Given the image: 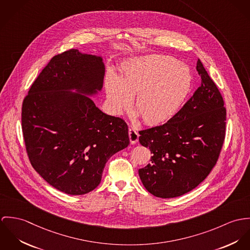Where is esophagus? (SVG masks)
<instances>
[{"label":"esophagus","mask_w":250,"mask_h":250,"mask_svg":"<svg viewBox=\"0 0 250 250\" xmlns=\"http://www.w3.org/2000/svg\"><path fill=\"white\" fill-rule=\"evenodd\" d=\"M128 136L131 144H136L139 140V133L137 130H135V128L133 127H129L128 129Z\"/></svg>","instance_id":"esophagus-1"}]
</instances>
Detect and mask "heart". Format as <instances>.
<instances>
[{
	"label": "heart",
	"mask_w": 250,
	"mask_h": 250,
	"mask_svg": "<svg viewBox=\"0 0 250 250\" xmlns=\"http://www.w3.org/2000/svg\"><path fill=\"white\" fill-rule=\"evenodd\" d=\"M192 83L189 69L170 56L153 55L125 64L121 78L110 74L106 79V94L113 110L131 106L146 124H161L179 110Z\"/></svg>",
	"instance_id": "b5f03b06"
}]
</instances>
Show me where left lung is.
Listing matches in <instances>:
<instances>
[{"label":"left lung","mask_w":250,"mask_h":250,"mask_svg":"<svg viewBox=\"0 0 250 250\" xmlns=\"http://www.w3.org/2000/svg\"><path fill=\"white\" fill-rule=\"evenodd\" d=\"M196 71L201 84L183 107L164 125L139 131L140 144L152 153L139 176L157 197L192 191L208 176L222 150L226 124L222 94L199 59Z\"/></svg>","instance_id":"obj_1"}]
</instances>
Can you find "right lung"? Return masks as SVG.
<instances>
[{
	"label": "right lung",
	"instance_id": "right-lung-1",
	"mask_svg": "<svg viewBox=\"0 0 250 250\" xmlns=\"http://www.w3.org/2000/svg\"><path fill=\"white\" fill-rule=\"evenodd\" d=\"M104 72L101 56L69 50L50 60L23 101L30 164L66 194L97 188L108 159L129 145L126 123L100 110L87 97L102 90Z\"/></svg>",
	"mask_w": 250,
	"mask_h": 250
}]
</instances>
